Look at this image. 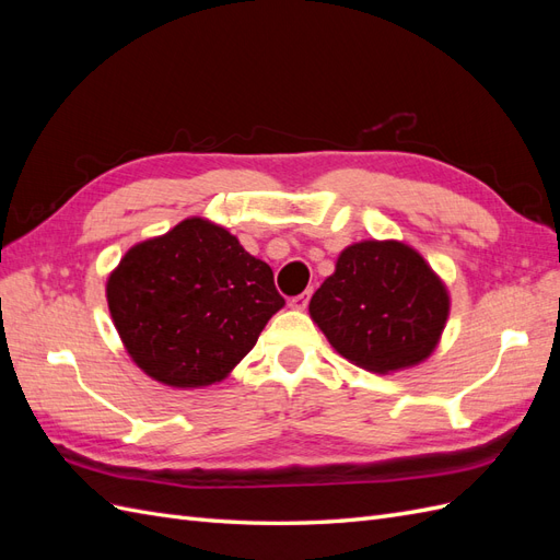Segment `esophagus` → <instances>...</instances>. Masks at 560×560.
<instances>
[{"instance_id": "esophagus-1", "label": "esophagus", "mask_w": 560, "mask_h": 560, "mask_svg": "<svg viewBox=\"0 0 560 560\" xmlns=\"http://www.w3.org/2000/svg\"><path fill=\"white\" fill-rule=\"evenodd\" d=\"M308 301H311V290H306V292H301V294L292 296V299H290V306H292V308H296V311H303V308L308 306Z\"/></svg>"}]
</instances>
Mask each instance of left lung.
Here are the masks:
<instances>
[{
  "label": "left lung",
  "instance_id": "left-lung-1",
  "mask_svg": "<svg viewBox=\"0 0 560 560\" xmlns=\"http://www.w3.org/2000/svg\"><path fill=\"white\" fill-rule=\"evenodd\" d=\"M311 317L346 360L387 374L434 350L448 294L409 245L366 241L341 252L334 276L311 299Z\"/></svg>",
  "mask_w": 560,
  "mask_h": 560
}]
</instances>
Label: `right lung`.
I'll list each match as a JSON object with an SVG mask.
<instances>
[{
  "mask_svg": "<svg viewBox=\"0 0 560 560\" xmlns=\"http://www.w3.org/2000/svg\"><path fill=\"white\" fill-rule=\"evenodd\" d=\"M107 301L130 358L173 387L222 381L284 306L270 266L198 217L128 249Z\"/></svg>",
  "mask_w": 560,
  "mask_h": 560,
  "instance_id": "add662e5",
  "label": "right lung"
}]
</instances>
